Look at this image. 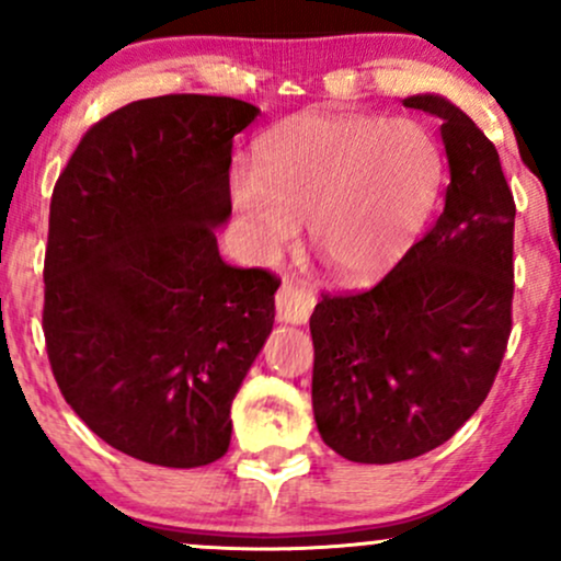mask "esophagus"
<instances>
[{
	"instance_id": "esophagus-1",
	"label": "esophagus",
	"mask_w": 561,
	"mask_h": 561,
	"mask_svg": "<svg viewBox=\"0 0 561 561\" xmlns=\"http://www.w3.org/2000/svg\"><path fill=\"white\" fill-rule=\"evenodd\" d=\"M313 293L311 289L295 285V282H285L279 289H276V319L282 324H306L308 317L313 311Z\"/></svg>"
}]
</instances>
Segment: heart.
<instances>
[{
    "label": "heart",
    "instance_id": "heart-1",
    "mask_svg": "<svg viewBox=\"0 0 561 561\" xmlns=\"http://www.w3.org/2000/svg\"><path fill=\"white\" fill-rule=\"evenodd\" d=\"M253 165L229 182L250 248L272 261L308 221L327 272L356 282L414 244L446 163L440 141L414 118L308 111L263 134Z\"/></svg>",
    "mask_w": 561,
    "mask_h": 561
}]
</instances>
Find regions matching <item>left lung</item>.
<instances>
[{"label": "left lung", "mask_w": 561, "mask_h": 561, "mask_svg": "<svg viewBox=\"0 0 561 561\" xmlns=\"http://www.w3.org/2000/svg\"><path fill=\"white\" fill-rule=\"evenodd\" d=\"M403 105L440 118L446 205L379 285L324 295L311 317L319 435L358 465L443 446L491 392L512 332L517 210L499 152L446 96Z\"/></svg>", "instance_id": "8db88e82"}]
</instances>
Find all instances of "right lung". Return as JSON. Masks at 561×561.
<instances>
[{
	"mask_svg": "<svg viewBox=\"0 0 561 561\" xmlns=\"http://www.w3.org/2000/svg\"><path fill=\"white\" fill-rule=\"evenodd\" d=\"M234 96L139 100L83 134L57 179L44 337L62 398L121 454L192 469L227 454L231 401L274 327L276 276L218 255Z\"/></svg>",
	"mask_w": 561,
	"mask_h": 561,
	"instance_id": "right-lung-1",
	"label": "right lung"
}]
</instances>
